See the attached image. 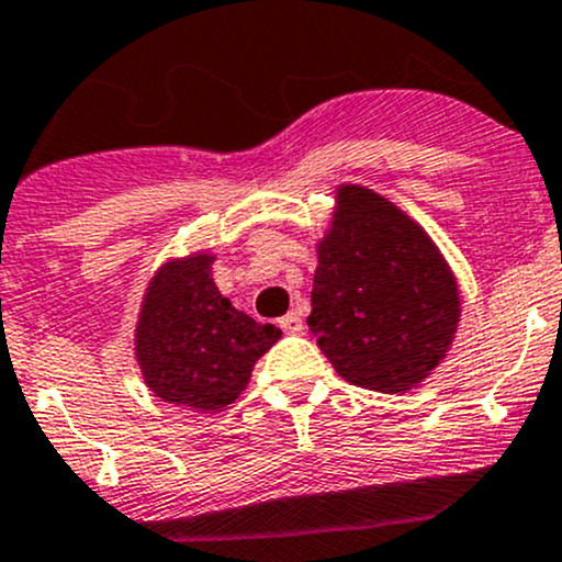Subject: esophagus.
Masks as SVG:
<instances>
[{"mask_svg":"<svg viewBox=\"0 0 562 562\" xmlns=\"http://www.w3.org/2000/svg\"><path fill=\"white\" fill-rule=\"evenodd\" d=\"M278 325L284 328V334H303V317L297 312H290L286 317H281Z\"/></svg>","mask_w":562,"mask_h":562,"instance_id":"obj_1","label":"esophagus"}]
</instances>
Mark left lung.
Segmentation results:
<instances>
[{
	"label": "left lung",
	"mask_w": 562,
	"mask_h": 562,
	"mask_svg": "<svg viewBox=\"0 0 562 562\" xmlns=\"http://www.w3.org/2000/svg\"><path fill=\"white\" fill-rule=\"evenodd\" d=\"M334 201L317 239L308 330L347 383L411 392L456 339V272L430 234L370 187L339 184Z\"/></svg>",
	"instance_id": "8db88e82"
}]
</instances>
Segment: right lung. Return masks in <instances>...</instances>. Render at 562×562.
Listing matches in <instances>:
<instances>
[{"label":"right lung","mask_w":562,"mask_h":562,"mask_svg":"<svg viewBox=\"0 0 562 562\" xmlns=\"http://www.w3.org/2000/svg\"><path fill=\"white\" fill-rule=\"evenodd\" d=\"M212 250L170 256L143 292L135 358L148 392L184 408H228L245 392L256 361L281 339L232 306L212 278Z\"/></svg>","instance_id":"1"}]
</instances>
